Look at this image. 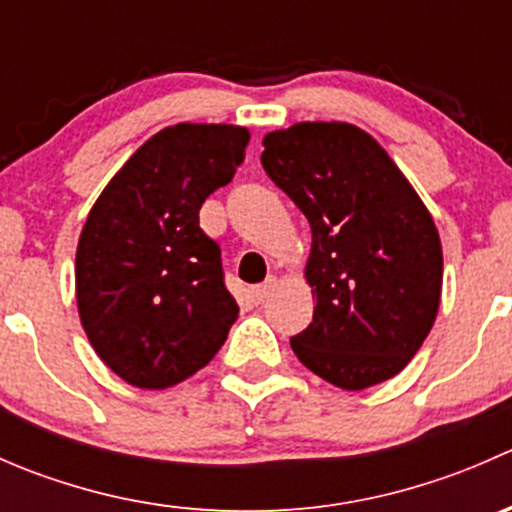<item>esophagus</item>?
I'll return each mask as SVG.
<instances>
[{"label":"esophagus","mask_w":512,"mask_h":512,"mask_svg":"<svg viewBox=\"0 0 512 512\" xmlns=\"http://www.w3.org/2000/svg\"><path fill=\"white\" fill-rule=\"evenodd\" d=\"M275 285H277L275 277H267V280L262 282V285L250 287V297H252V302H257V304L265 302V299L270 297V294H272V289H275Z\"/></svg>","instance_id":"34e87169"}]
</instances>
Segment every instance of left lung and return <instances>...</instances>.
I'll use <instances>...</instances> for the list:
<instances>
[{
	"instance_id": "8db88e82",
	"label": "left lung",
	"mask_w": 512,
	"mask_h": 512,
	"mask_svg": "<svg viewBox=\"0 0 512 512\" xmlns=\"http://www.w3.org/2000/svg\"><path fill=\"white\" fill-rule=\"evenodd\" d=\"M262 168L312 227L304 277L317 307L289 339L329 384L361 391L399 374L431 332L443 252L431 213L389 153L352 123L267 133Z\"/></svg>"
}]
</instances>
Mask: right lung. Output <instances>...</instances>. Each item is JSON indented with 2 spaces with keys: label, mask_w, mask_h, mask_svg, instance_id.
Returning a JSON list of instances; mask_svg holds the SVG:
<instances>
[{
  "label": "right lung",
  "mask_w": 512,
  "mask_h": 512,
  "mask_svg": "<svg viewBox=\"0 0 512 512\" xmlns=\"http://www.w3.org/2000/svg\"><path fill=\"white\" fill-rule=\"evenodd\" d=\"M250 133L178 123L148 138L103 188L76 247V302L103 364L138 389L203 369L235 324L205 198L232 180Z\"/></svg>",
  "instance_id": "add662e5"
}]
</instances>
